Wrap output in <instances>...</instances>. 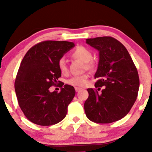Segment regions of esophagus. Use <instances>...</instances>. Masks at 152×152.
Returning <instances> with one entry per match:
<instances>
[{
    "instance_id": "obj_1",
    "label": "esophagus",
    "mask_w": 152,
    "mask_h": 152,
    "mask_svg": "<svg viewBox=\"0 0 152 152\" xmlns=\"http://www.w3.org/2000/svg\"><path fill=\"white\" fill-rule=\"evenodd\" d=\"M81 89H82L81 88H78V87H76V88H75V90H76V92L79 91H81Z\"/></svg>"
}]
</instances>
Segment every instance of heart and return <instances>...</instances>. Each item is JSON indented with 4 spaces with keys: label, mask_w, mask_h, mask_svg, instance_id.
<instances>
[{
    "label": "heart",
    "mask_w": 152,
    "mask_h": 152,
    "mask_svg": "<svg viewBox=\"0 0 152 152\" xmlns=\"http://www.w3.org/2000/svg\"><path fill=\"white\" fill-rule=\"evenodd\" d=\"M74 58L79 59L83 62L86 63V66L88 69H93L94 67V63L91 59L92 58V53L90 50L83 46L77 47L74 51L71 54ZM58 68L62 74H66L68 73V66L66 59L62 57L58 61ZM88 75L85 74L79 76H74L68 80L67 83L69 85L74 86H83L86 84Z\"/></svg>",
    "instance_id": "b5f03b06"
}]
</instances>
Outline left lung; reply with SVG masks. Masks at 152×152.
I'll use <instances>...</instances> for the list:
<instances>
[{
    "mask_svg": "<svg viewBox=\"0 0 152 152\" xmlns=\"http://www.w3.org/2000/svg\"><path fill=\"white\" fill-rule=\"evenodd\" d=\"M86 43L99 50L95 87L88 88L84 103L87 118L99 124L121 119L137 100L139 88L138 71L125 46L110 36L86 39ZM103 87L102 91L99 92Z\"/></svg>",
    "mask_w": 152,
    "mask_h": 152,
    "instance_id": "8db88e82",
    "label": "left lung"
}]
</instances>
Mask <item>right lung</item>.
Listing matches in <instances>:
<instances>
[{"mask_svg":"<svg viewBox=\"0 0 152 152\" xmlns=\"http://www.w3.org/2000/svg\"><path fill=\"white\" fill-rule=\"evenodd\" d=\"M74 46L69 41H45L31 47L23 58L15 91L20 109L34 124L50 126L66 117L76 94L74 86L63 83L59 93L49 88L61 76L58 60Z\"/></svg>","mask_w":152,"mask_h":152,"instance_id":"add662e5","label":"right lung"}]
</instances>
